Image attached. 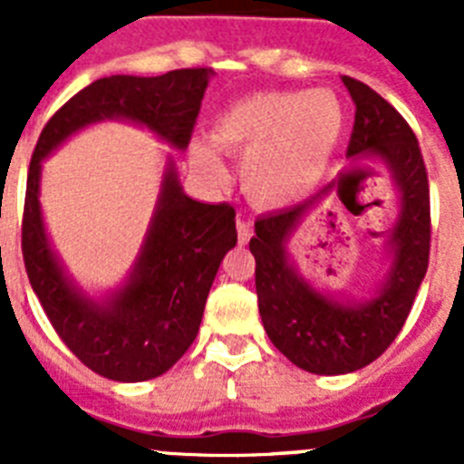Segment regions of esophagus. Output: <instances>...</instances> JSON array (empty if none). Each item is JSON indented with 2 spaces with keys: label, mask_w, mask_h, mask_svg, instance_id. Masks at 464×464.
<instances>
[{
  "label": "esophagus",
  "mask_w": 464,
  "mask_h": 464,
  "mask_svg": "<svg viewBox=\"0 0 464 464\" xmlns=\"http://www.w3.org/2000/svg\"><path fill=\"white\" fill-rule=\"evenodd\" d=\"M237 237H239V244H246V241L251 239V223L248 220H237Z\"/></svg>",
  "instance_id": "1"
}]
</instances>
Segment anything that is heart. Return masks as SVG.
<instances>
[{
    "mask_svg": "<svg viewBox=\"0 0 464 464\" xmlns=\"http://www.w3.org/2000/svg\"><path fill=\"white\" fill-rule=\"evenodd\" d=\"M346 113L332 90H269L232 102L211 127L218 150L241 162L246 195L260 207H285L304 197L330 167L342 141ZM192 167L225 181L216 150L197 141Z\"/></svg>",
    "mask_w": 464,
    "mask_h": 464,
    "instance_id": "b5f03b06",
    "label": "heart"
}]
</instances>
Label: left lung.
<instances>
[{"instance_id":"left-lung-1","label":"left lung","mask_w":464,"mask_h":464,"mask_svg":"<svg viewBox=\"0 0 464 464\" xmlns=\"http://www.w3.org/2000/svg\"><path fill=\"white\" fill-rule=\"evenodd\" d=\"M355 104L348 143L351 169L342 171L311 199L256 223V293L267 337L299 370L334 376L362 370L395 342L407 321L430 260V188L423 155L407 121L370 85L342 76ZM379 161L398 190V216L384 237L392 265L370 298L323 294L298 274L287 244L309 210L334 191L359 215L363 165Z\"/></svg>"}]
</instances>
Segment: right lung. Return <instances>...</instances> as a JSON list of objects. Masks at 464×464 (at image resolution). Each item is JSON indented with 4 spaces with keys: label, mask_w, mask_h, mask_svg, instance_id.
<instances>
[{
    "label": "right lung",
    "mask_w": 464,
    "mask_h": 464,
    "mask_svg": "<svg viewBox=\"0 0 464 464\" xmlns=\"http://www.w3.org/2000/svg\"><path fill=\"white\" fill-rule=\"evenodd\" d=\"M213 69L162 76H109L76 92L46 122L27 174L23 257L32 290L76 358L111 381L137 383L165 374L195 342L211 283L237 246L235 208L197 202L183 192L167 155L158 202L130 276L92 297L69 276L41 211V162L69 137L104 121L146 127L186 150Z\"/></svg>",
    "instance_id": "1"
}]
</instances>
